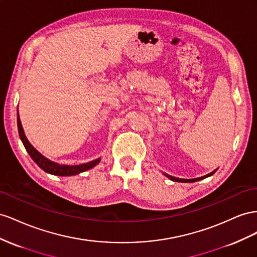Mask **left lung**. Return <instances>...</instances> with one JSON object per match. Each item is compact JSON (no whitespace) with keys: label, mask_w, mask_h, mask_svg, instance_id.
<instances>
[{"label":"left lung","mask_w":257,"mask_h":257,"mask_svg":"<svg viewBox=\"0 0 257 257\" xmlns=\"http://www.w3.org/2000/svg\"><path fill=\"white\" fill-rule=\"evenodd\" d=\"M216 170H214V171H212L211 173H209V174H207V175H204V177H201V178H197V179H179V178H174V177H171V175H169V174H166L165 173V175L167 178H169L170 180H172V181H174V182H183V183H193V182H197V181H200V180H203V179H206V178H208V177H211L212 174H214V172H215Z\"/></svg>","instance_id":"1"}]
</instances>
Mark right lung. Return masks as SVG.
Returning <instances> with one entry per match:
<instances>
[{"label":"right lung","mask_w":257,"mask_h":257,"mask_svg":"<svg viewBox=\"0 0 257 257\" xmlns=\"http://www.w3.org/2000/svg\"><path fill=\"white\" fill-rule=\"evenodd\" d=\"M17 124H18V133H19L20 140L23 141L27 152L29 153V155L31 156V158L34 160V163L38 165L42 170H44L47 173L54 174V175H59V177H70V175H75L80 172L89 170L100 163V158L89 161V163L77 165V166L59 165L57 163H54V161H51V160L47 159L45 156H43L42 154L39 151H36L32 146V144L28 141V139L25 135L24 128H23V124H21V121L19 118L18 109H17Z\"/></svg>","instance_id":"add662e5"}]
</instances>
